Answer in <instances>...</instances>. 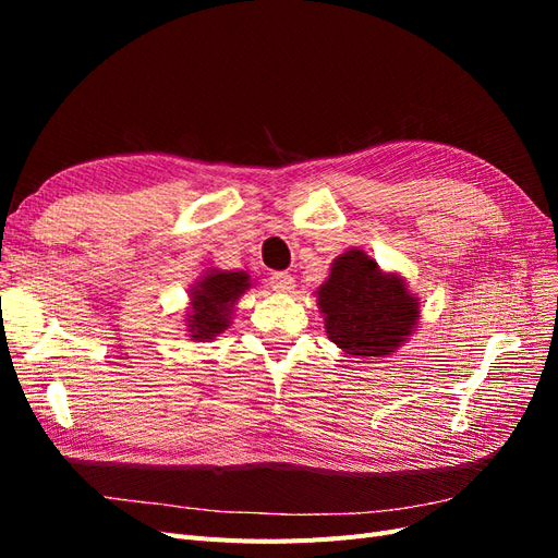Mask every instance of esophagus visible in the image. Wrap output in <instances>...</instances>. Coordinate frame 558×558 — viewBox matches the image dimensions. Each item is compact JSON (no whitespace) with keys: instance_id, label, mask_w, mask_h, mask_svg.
I'll return each mask as SVG.
<instances>
[{"instance_id":"34e87169","label":"esophagus","mask_w":558,"mask_h":558,"mask_svg":"<svg viewBox=\"0 0 558 558\" xmlns=\"http://www.w3.org/2000/svg\"><path fill=\"white\" fill-rule=\"evenodd\" d=\"M269 283H272L275 291L291 293L293 291V275H289V272H275L272 277H269Z\"/></svg>"}]
</instances>
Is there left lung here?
I'll return each mask as SVG.
<instances>
[{
    "instance_id": "8db88e82",
    "label": "left lung",
    "mask_w": 558,
    "mask_h": 558,
    "mask_svg": "<svg viewBox=\"0 0 558 558\" xmlns=\"http://www.w3.org/2000/svg\"><path fill=\"white\" fill-rule=\"evenodd\" d=\"M330 340L353 359L386 356L416 326L418 305L400 277L381 275L377 263L353 248L332 263L318 289Z\"/></svg>"
}]
</instances>
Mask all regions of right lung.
I'll return each instance as SVG.
<instances>
[{
  "label": "right lung",
  "instance_id": "add662e5",
  "mask_svg": "<svg viewBox=\"0 0 558 558\" xmlns=\"http://www.w3.org/2000/svg\"><path fill=\"white\" fill-rule=\"evenodd\" d=\"M248 289V275L244 272H211L197 283L193 293V314L189 316V330L195 340H214L218 332L230 326V312L234 300Z\"/></svg>",
  "mask_w": 558,
  "mask_h": 558
}]
</instances>
